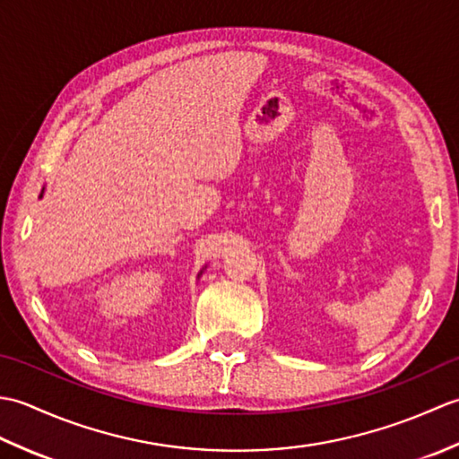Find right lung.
<instances>
[{"label": "right lung", "mask_w": 459, "mask_h": 459, "mask_svg": "<svg viewBox=\"0 0 459 459\" xmlns=\"http://www.w3.org/2000/svg\"><path fill=\"white\" fill-rule=\"evenodd\" d=\"M43 191H45V189H43ZM43 191H41V195H39V199H41V197H43ZM204 268H207V266H204ZM204 268H203V270H204ZM203 270H201V272H199V276H201V274H203Z\"/></svg>", "instance_id": "right-lung-1"}]
</instances>
